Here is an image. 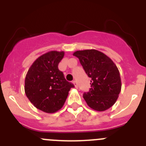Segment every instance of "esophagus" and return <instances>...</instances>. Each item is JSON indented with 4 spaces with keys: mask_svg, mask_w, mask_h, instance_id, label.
<instances>
[{
    "mask_svg": "<svg viewBox=\"0 0 146 146\" xmlns=\"http://www.w3.org/2000/svg\"><path fill=\"white\" fill-rule=\"evenodd\" d=\"M73 84H74V87H75L76 88H78V85H77V82H76L75 80H74V81H73Z\"/></svg>",
    "mask_w": 146,
    "mask_h": 146,
    "instance_id": "1",
    "label": "esophagus"
}]
</instances>
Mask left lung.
Segmentation results:
<instances>
[{
	"label": "left lung",
	"instance_id": "8db88e82",
	"mask_svg": "<svg viewBox=\"0 0 146 146\" xmlns=\"http://www.w3.org/2000/svg\"><path fill=\"white\" fill-rule=\"evenodd\" d=\"M78 58L86 74L91 77V88L83 98L91 109L104 111L115 103L121 90L118 67L108 55L96 50H78Z\"/></svg>",
	"mask_w": 146,
	"mask_h": 146
}]
</instances>
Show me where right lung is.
<instances>
[{"label":"right lung","instance_id":"obj_1","mask_svg":"<svg viewBox=\"0 0 146 146\" xmlns=\"http://www.w3.org/2000/svg\"><path fill=\"white\" fill-rule=\"evenodd\" d=\"M64 51H50L39 56L28 69L25 80V93L37 109L54 113L64 106L74 85L66 80L58 64Z\"/></svg>","mask_w":146,"mask_h":146}]
</instances>
